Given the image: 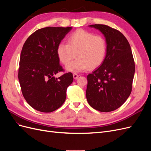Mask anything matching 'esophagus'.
Here are the masks:
<instances>
[{"label": "esophagus", "mask_w": 151, "mask_h": 151, "mask_svg": "<svg viewBox=\"0 0 151 151\" xmlns=\"http://www.w3.org/2000/svg\"><path fill=\"white\" fill-rule=\"evenodd\" d=\"M73 77H74V79H77L79 77V75L77 74H76V73H74V74H73Z\"/></svg>", "instance_id": "obj_1"}]
</instances>
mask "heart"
<instances>
[{
	"instance_id": "b5f03b06",
	"label": "heart",
	"mask_w": 151,
	"mask_h": 151,
	"mask_svg": "<svg viewBox=\"0 0 151 151\" xmlns=\"http://www.w3.org/2000/svg\"><path fill=\"white\" fill-rule=\"evenodd\" d=\"M106 42L102 36L77 29L68 36L67 43L58 45L57 52L59 60L65 65L69 64L76 54L78 58L66 68L70 72H82L101 65L106 57Z\"/></svg>"
}]
</instances>
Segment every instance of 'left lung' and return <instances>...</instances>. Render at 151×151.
I'll list each match as a JSON object with an SVG mask.
<instances>
[{"label":"left lung","instance_id":"1","mask_svg":"<svg viewBox=\"0 0 151 151\" xmlns=\"http://www.w3.org/2000/svg\"><path fill=\"white\" fill-rule=\"evenodd\" d=\"M101 31L106 42L103 62L88 74L86 98L98 111L115 110L129 97L135 73V63L130 45L121 32L104 24L90 25Z\"/></svg>","mask_w":151,"mask_h":151}]
</instances>
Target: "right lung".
<instances>
[{
    "label": "right lung",
    "instance_id": "obj_1",
    "mask_svg": "<svg viewBox=\"0 0 151 151\" xmlns=\"http://www.w3.org/2000/svg\"><path fill=\"white\" fill-rule=\"evenodd\" d=\"M72 27H47L36 30L22 47L18 79L22 95L36 110L50 113L60 108L66 99L67 89L73 82L71 72L60 65L57 47Z\"/></svg>",
    "mask_w": 151,
    "mask_h": 151
}]
</instances>
